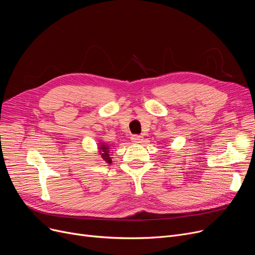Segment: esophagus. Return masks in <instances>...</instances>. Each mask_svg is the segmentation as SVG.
Returning a JSON list of instances; mask_svg holds the SVG:
<instances>
[{"label":"esophagus","instance_id":"34e87169","mask_svg":"<svg viewBox=\"0 0 255 255\" xmlns=\"http://www.w3.org/2000/svg\"><path fill=\"white\" fill-rule=\"evenodd\" d=\"M131 140L133 142H140L142 140V136L138 135V134H134V135L131 136Z\"/></svg>","mask_w":255,"mask_h":255}]
</instances>
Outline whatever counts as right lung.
Returning a JSON list of instances; mask_svg holds the SVG:
<instances>
[{
  "label": "right lung",
  "instance_id": "add662e5",
  "mask_svg": "<svg viewBox=\"0 0 255 255\" xmlns=\"http://www.w3.org/2000/svg\"><path fill=\"white\" fill-rule=\"evenodd\" d=\"M109 147L110 146H107V145H105V143H101V146L99 147V149H100V155H101V157H102V159L106 162V163H112V158H110V156H109Z\"/></svg>",
  "mask_w": 255,
  "mask_h": 255
}]
</instances>
